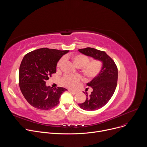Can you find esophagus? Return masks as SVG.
I'll list each match as a JSON object with an SVG mask.
<instances>
[{"label":"esophagus","instance_id":"obj_1","mask_svg":"<svg viewBox=\"0 0 147 147\" xmlns=\"http://www.w3.org/2000/svg\"><path fill=\"white\" fill-rule=\"evenodd\" d=\"M69 91L71 94H73V95H75V94H77V92H76V91H72V90H69Z\"/></svg>","mask_w":147,"mask_h":147}]
</instances>
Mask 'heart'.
Returning a JSON list of instances; mask_svg holds the SVG:
<instances>
[{
    "instance_id": "heart-1",
    "label": "heart",
    "mask_w": 147,
    "mask_h": 147,
    "mask_svg": "<svg viewBox=\"0 0 147 147\" xmlns=\"http://www.w3.org/2000/svg\"><path fill=\"white\" fill-rule=\"evenodd\" d=\"M67 56L65 57V59ZM71 60L76 66L81 67V71L84 77L88 79H91L97 76L102 70V63L98 60L90 61V59L86 55L83 54H75L71 56ZM65 59L61 58L57 63V69H59L63 65ZM81 77L79 76L66 75L61 80V83L67 87L73 88L78 84Z\"/></svg>"
}]
</instances>
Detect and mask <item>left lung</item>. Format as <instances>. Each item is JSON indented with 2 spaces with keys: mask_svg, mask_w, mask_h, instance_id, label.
<instances>
[{
  "mask_svg": "<svg viewBox=\"0 0 147 147\" xmlns=\"http://www.w3.org/2000/svg\"><path fill=\"white\" fill-rule=\"evenodd\" d=\"M78 51L102 63L99 74L87 84V86L92 88V91L90 95L84 92L86 94V100L78 104L83 110L95 111L105 105L113 96L117 83V68L115 61L105 52L92 48L80 49Z\"/></svg>",
  "mask_w": 147,
  "mask_h": 147,
  "instance_id": "8db88e82",
  "label": "left lung"
}]
</instances>
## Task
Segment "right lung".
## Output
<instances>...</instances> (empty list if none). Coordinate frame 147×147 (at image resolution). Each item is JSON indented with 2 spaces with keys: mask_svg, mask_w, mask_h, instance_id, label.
Segmentation results:
<instances>
[{
  "mask_svg": "<svg viewBox=\"0 0 147 147\" xmlns=\"http://www.w3.org/2000/svg\"><path fill=\"white\" fill-rule=\"evenodd\" d=\"M69 51L47 48L31 51L23 57L20 66L18 81L21 91L33 107L49 110L59 103V98L67 90L46 86L49 77L56 72L59 59Z\"/></svg>",
  "mask_w": 147,
  "mask_h": 147,
  "instance_id": "1",
  "label": "right lung"
}]
</instances>
